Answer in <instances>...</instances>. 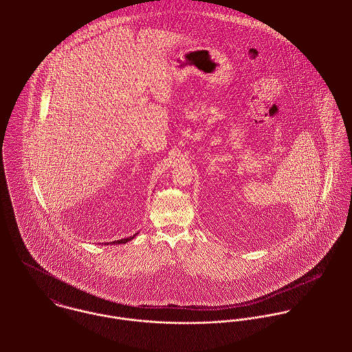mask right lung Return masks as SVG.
<instances>
[{
  "label": "right lung",
  "mask_w": 352,
  "mask_h": 352,
  "mask_svg": "<svg viewBox=\"0 0 352 352\" xmlns=\"http://www.w3.org/2000/svg\"><path fill=\"white\" fill-rule=\"evenodd\" d=\"M138 233H135L134 236H130V237H127V239H122V240H115V241H109V243H107V244H104V245H113V244H126V243H129V241H131L135 236H137Z\"/></svg>",
  "instance_id": "obj_1"
}]
</instances>
